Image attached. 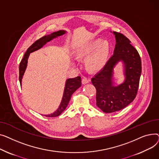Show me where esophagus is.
I'll use <instances>...</instances> for the list:
<instances>
[{"label":"esophagus","instance_id":"esophagus-1","mask_svg":"<svg viewBox=\"0 0 159 159\" xmlns=\"http://www.w3.org/2000/svg\"><path fill=\"white\" fill-rule=\"evenodd\" d=\"M90 81V80L87 79L86 78H83L82 79V83L83 84V85H85V84H87V83H89Z\"/></svg>","mask_w":159,"mask_h":159}]
</instances>
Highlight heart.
<instances>
[{"instance_id": "obj_1", "label": "heart", "mask_w": 159, "mask_h": 159, "mask_svg": "<svg viewBox=\"0 0 159 159\" xmlns=\"http://www.w3.org/2000/svg\"><path fill=\"white\" fill-rule=\"evenodd\" d=\"M110 52L109 43L105 40L92 41L80 49V58H87V67L91 70L98 71L105 65Z\"/></svg>"}]
</instances>
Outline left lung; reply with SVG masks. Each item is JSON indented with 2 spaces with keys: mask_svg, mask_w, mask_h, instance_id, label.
Instances as JSON below:
<instances>
[{
  "mask_svg": "<svg viewBox=\"0 0 159 159\" xmlns=\"http://www.w3.org/2000/svg\"><path fill=\"white\" fill-rule=\"evenodd\" d=\"M116 39L114 53L103 69L92 78L96 89V105L105 113H112L125 108L135 99L142 72L141 60L129 40L114 31ZM125 63V82L117 87L112 85L113 67L119 61Z\"/></svg>",
  "mask_w": 159,
  "mask_h": 159,
  "instance_id": "8db88e82",
  "label": "left lung"
}]
</instances>
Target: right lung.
<instances>
[{
    "label": "right lung",
    "instance_id": "1",
    "mask_svg": "<svg viewBox=\"0 0 159 159\" xmlns=\"http://www.w3.org/2000/svg\"><path fill=\"white\" fill-rule=\"evenodd\" d=\"M65 33V31H58L57 32H54L49 35L44 36L42 37V38H40V39L37 40L34 43H33L30 47L29 48L27 49V51L25 52L24 56V58L20 61V65H19V81H20V85L22 83V79L24 75V73L27 67V59H28V57H29L30 54L32 52H34L36 50L40 49L43 45H44L47 42L51 40L52 39L56 38V37L57 36H61ZM81 86V79L80 76H78L74 78L68 79L67 80L66 84H65V88L63 99L58 109L53 114L47 115L45 116L48 117H57L60 116L65 110V108H67L69 102L70 100L71 96L73 94V93L78 89H79Z\"/></svg>",
    "mask_w": 159,
    "mask_h": 159
}]
</instances>
